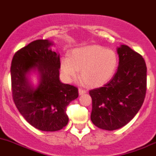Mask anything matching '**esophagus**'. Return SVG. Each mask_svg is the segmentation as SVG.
I'll use <instances>...</instances> for the list:
<instances>
[{
	"label": "esophagus",
	"instance_id": "obj_1",
	"mask_svg": "<svg viewBox=\"0 0 156 156\" xmlns=\"http://www.w3.org/2000/svg\"><path fill=\"white\" fill-rule=\"evenodd\" d=\"M87 90H83V89H79V94L80 95H83L87 93Z\"/></svg>",
	"mask_w": 156,
	"mask_h": 156
}]
</instances>
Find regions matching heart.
Segmentation results:
<instances>
[{"mask_svg":"<svg viewBox=\"0 0 156 156\" xmlns=\"http://www.w3.org/2000/svg\"><path fill=\"white\" fill-rule=\"evenodd\" d=\"M119 63L114 50L98 45L87 46L73 50L70 57L60 60V71L67 81L76 79L80 70L83 80L89 87H97L109 81Z\"/></svg>","mask_w":156,"mask_h":156,"instance_id":"b5f03b06","label":"heart"}]
</instances>
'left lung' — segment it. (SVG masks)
Masks as SVG:
<instances>
[{"label": "left lung", "mask_w": 156, "mask_h": 156, "mask_svg": "<svg viewBox=\"0 0 156 156\" xmlns=\"http://www.w3.org/2000/svg\"><path fill=\"white\" fill-rule=\"evenodd\" d=\"M118 69L104 87L91 90V118L102 129L115 130L126 125L137 114L146 93L147 68L142 55L126 45L117 49Z\"/></svg>", "instance_id": "obj_1"}]
</instances>
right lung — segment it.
Instances as JSON below:
<instances>
[{"label": "right lung", "instance_id": "add662e5", "mask_svg": "<svg viewBox=\"0 0 156 156\" xmlns=\"http://www.w3.org/2000/svg\"><path fill=\"white\" fill-rule=\"evenodd\" d=\"M48 40H37L15 53L11 62V90L14 104L23 118L41 131H58L69 121L66 107L78 97V89L59 80L60 55ZM37 69L40 83L30 85L27 73Z\"/></svg>", "mask_w": 156, "mask_h": 156}]
</instances>
